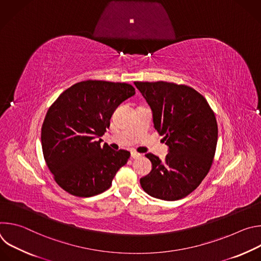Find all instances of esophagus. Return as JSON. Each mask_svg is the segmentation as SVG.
<instances>
[{"instance_id": "obj_1", "label": "esophagus", "mask_w": 261, "mask_h": 261, "mask_svg": "<svg viewBox=\"0 0 261 261\" xmlns=\"http://www.w3.org/2000/svg\"><path fill=\"white\" fill-rule=\"evenodd\" d=\"M140 156H141V154H139V153H137V152H135V151H131V157H132L133 159L140 158Z\"/></svg>"}]
</instances>
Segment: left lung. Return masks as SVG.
Returning <instances> with one entry per match:
<instances>
[{
	"instance_id": "1",
	"label": "left lung",
	"mask_w": 261,
	"mask_h": 261,
	"mask_svg": "<svg viewBox=\"0 0 261 261\" xmlns=\"http://www.w3.org/2000/svg\"><path fill=\"white\" fill-rule=\"evenodd\" d=\"M153 110L155 129L169 146L165 160L148 153L152 171L140 178L152 197L173 201L192 193L208 173L218 125L205 98L193 88L166 82H135Z\"/></svg>"
}]
</instances>
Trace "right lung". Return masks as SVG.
I'll return each mask as SVG.
<instances>
[{"label": "right lung", "mask_w": 261, "mask_h": 261, "mask_svg": "<svg viewBox=\"0 0 261 261\" xmlns=\"http://www.w3.org/2000/svg\"><path fill=\"white\" fill-rule=\"evenodd\" d=\"M135 94L125 83L85 81L50 105L41 128L44 160L54 179L71 195L91 197L110 188L130 152L114 151L101 137L115 109Z\"/></svg>", "instance_id": "right-lung-1"}]
</instances>
